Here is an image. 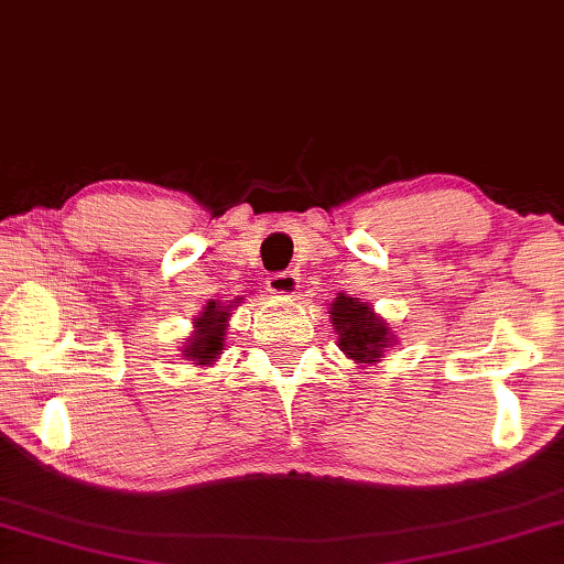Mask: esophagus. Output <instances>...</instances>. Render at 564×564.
<instances>
[{
  "label": "esophagus",
  "instance_id": "obj_1",
  "mask_svg": "<svg viewBox=\"0 0 564 564\" xmlns=\"http://www.w3.org/2000/svg\"><path fill=\"white\" fill-rule=\"evenodd\" d=\"M265 285H268V291L279 293V296H293V293L301 289V279H299V273H293V271H279L265 281Z\"/></svg>",
  "mask_w": 564,
  "mask_h": 564
}]
</instances>
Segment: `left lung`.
I'll use <instances>...</instances> for the list:
<instances>
[{"label":"left lung","mask_w":564,"mask_h":564,"mask_svg":"<svg viewBox=\"0 0 564 564\" xmlns=\"http://www.w3.org/2000/svg\"><path fill=\"white\" fill-rule=\"evenodd\" d=\"M330 321L338 330V346L348 359L359 364L379 361L389 341V326L366 306L364 301L351 296H338L330 303Z\"/></svg>","instance_id":"left-lung-1"}]
</instances>
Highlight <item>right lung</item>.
<instances>
[{
  "instance_id": "1",
  "label": "right lung",
  "mask_w": 564,
  "mask_h": 564,
  "mask_svg": "<svg viewBox=\"0 0 564 564\" xmlns=\"http://www.w3.org/2000/svg\"><path fill=\"white\" fill-rule=\"evenodd\" d=\"M226 321H228V311L220 306V303H208L205 306V314L195 321L198 324V330L191 338V344L185 346V356L187 359L198 361V364H210L213 359H218V354L223 351V334H226Z\"/></svg>"
}]
</instances>
